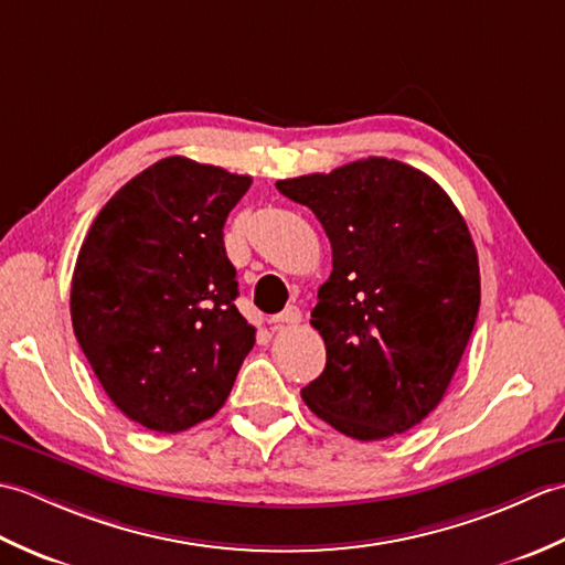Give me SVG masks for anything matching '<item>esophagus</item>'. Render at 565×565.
Instances as JSON below:
<instances>
[{
  "label": "esophagus",
  "mask_w": 565,
  "mask_h": 565,
  "mask_svg": "<svg viewBox=\"0 0 565 565\" xmlns=\"http://www.w3.org/2000/svg\"><path fill=\"white\" fill-rule=\"evenodd\" d=\"M271 322L276 328H284V326H298L301 322V310H298L296 306H289L286 310H281L279 316H274Z\"/></svg>",
  "instance_id": "esophagus-1"
}]
</instances>
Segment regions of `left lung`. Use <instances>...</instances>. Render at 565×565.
<instances>
[{"instance_id":"1","label":"left lung","mask_w":565,"mask_h":565,"mask_svg":"<svg viewBox=\"0 0 565 565\" xmlns=\"http://www.w3.org/2000/svg\"><path fill=\"white\" fill-rule=\"evenodd\" d=\"M276 189L316 213L332 247L310 313L328 362L301 391L306 405L359 441L419 425L447 393L481 306L459 209L435 179L388 158Z\"/></svg>"}]
</instances>
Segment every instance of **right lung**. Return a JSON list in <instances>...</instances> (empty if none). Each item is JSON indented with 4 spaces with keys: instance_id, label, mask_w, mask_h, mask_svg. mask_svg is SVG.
<instances>
[{
    "instance_id": "obj_1",
    "label": "right lung",
    "mask_w": 565,
    "mask_h": 565,
    "mask_svg": "<svg viewBox=\"0 0 565 565\" xmlns=\"http://www.w3.org/2000/svg\"><path fill=\"white\" fill-rule=\"evenodd\" d=\"M249 184L164 158L116 191L79 247L75 338L111 403L142 427L174 435L213 417L255 347L223 245Z\"/></svg>"
}]
</instances>
